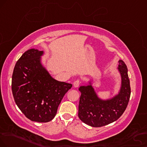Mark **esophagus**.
<instances>
[{
    "mask_svg": "<svg viewBox=\"0 0 147 147\" xmlns=\"http://www.w3.org/2000/svg\"><path fill=\"white\" fill-rule=\"evenodd\" d=\"M80 84V80L78 79L76 80L74 82V86H75V87H78Z\"/></svg>",
    "mask_w": 147,
    "mask_h": 147,
    "instance_id": "esophagus-1",
    "label": "esophagus"
}]
</instances>
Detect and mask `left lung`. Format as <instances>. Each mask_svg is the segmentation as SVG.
<instances>
[{
    "instance_id": "8db88e82",
    "label": "left lung",
    "mask_w": 147,
    "mask_h": 147,
    "mask_svg": "<svg viewBox=\"0 0 147 147\" xmlns=\"http://www.w3.org/2000/svg\"><path fill=\"white\" fill-rule=\"evenodd\" d=\"M122 77L120 93L110 100L102 101L97 97L91 86H81L78 117L82 122L94 127H99L117 121L123 114L129 103L131 88L127 67L122 60L119 61Z\"/></svg>"
}]
</instances>
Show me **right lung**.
<instances>
[{"mask_svg":"<svg viewBox=\"0 0 147 147\" xmlns=\"http://www.w3.org/2000/svg\"><path fill=\"white\" fill-rule=\"evenodd\" d=\"M42 51L30 49L18 59L12 75L11 89L16 105L32 121L47 123L72 84L50 76L40 63Z\"/></svg>","mask_w":147,"mask_h":147,"instance_id":"right-lung-1","label":"right lung"}]
</instances>
